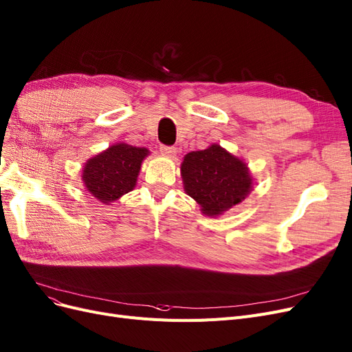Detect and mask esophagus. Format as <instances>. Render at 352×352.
Returning <instances> with one entry per match:
<instances>
[{
    "label": "esophagus",
    "instance_id": "obj_1",
    "mask_svg": "<svg viewBox=\"0 0 352 352\" xmlns=\"http://www.w3.org/2000/svg\"><path fill=\"white\" fill-rule=\"evenodd\" d=\"M160 151H161V153L165 155V156H174V155L177 153V148H174V146H166V145H161V146H160Z\"/></svg>",
    "mask_w": 352,
    "mask_h": 352
}]
</instances>
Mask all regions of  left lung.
I'll return each instance as SVG.
<instances>
[{
    "label": "left lung",
    "mask_w": 352,
    "mask_h": 352,
    "mask_svg": "<svg viewBox=\"0 0 352 352\" xmlns=\"http://www.w3.org/2000/svg\"><path fill=\"white\" fill-rule=\"evenodd\" d=\"M184 188L207 216H217L241 203L251 191L252 179L246 165L235 156L212 145L190 152L181 164Z\"/></svg>",
    "instance_id": "obj_1"
}]
</instances>
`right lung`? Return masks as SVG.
<instances>
[{"label": "right lung", "instance_id": "right-lung-1", "mask_svg": "<svg viewBox=\"0 0 352 352\" xmlns=\"http://www.w3.org/2000/svg\"><path fill=\"white\" fill-rule=\"evenodd\" d=\"M146 148L117 143L89 160L82 171L87 190L101 203L114 201L136 186L140 165L148 155Z\"/></svg>", "mask_w": 352, "mask_h": 352}]
</instances>
